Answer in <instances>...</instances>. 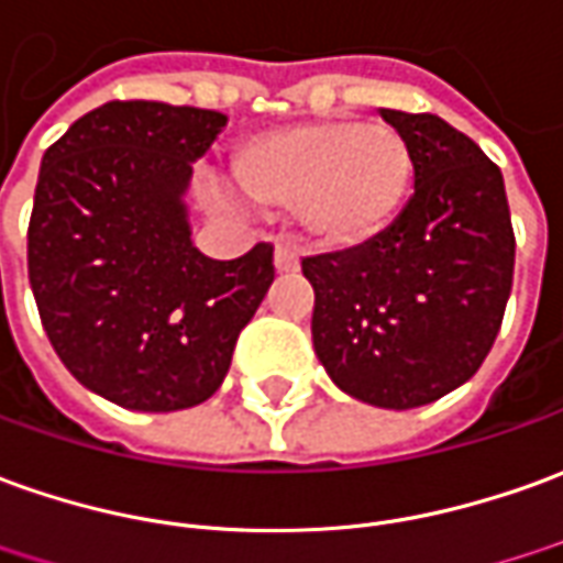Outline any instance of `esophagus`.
<instances>
[{
    "instance_id": "1",
    "label": "esophagus",
    "mask_w": 563,
    "mask_h": 563,
    "mask_svg": "<svg viewBox=\"0 0 563 563\" xmlns=\"http://www.w3.org/2000/svg\"><path fill=\"white\" fill-rule=\"evenodd\" d=\"M275 269L278 273H294L297 269V254H294V247L288 244H275Z\"/></svg>"
}]
</instances>
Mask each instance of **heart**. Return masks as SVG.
<instances>
[{"label":"heart","mask_w":563,"mask_h":563,"mask_svg":"<svg viewBox=\"0 0 563 563\" xmlns=\"http://www.w3.org/2000/svg\"><path fill=\"white\" fill-rule=\"evenodd\" d=\"M232 177L247 199L294 208L312 242L355 247L401 214L413 153L393 125L321 119L247 141L232 158Z\"/></svg>","instance_id":"b5f03b06"}]
</instances>
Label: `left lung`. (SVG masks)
I'll list each match as a JSON object with an SVG mask.
<instances>
[{
	"mask_svg": "<svg viewBox=\"0 0 563 563\" xmlns=\"http://www.w3.org/2000/svg\"><path fill=\"white\" fill-rule=\"evenodd\" d=\"M413 153V196L374 242L303 257L312 343L358 401L410 410L475 377L515 273L503 170L432 112L383 110Z\"/></svg>",
	"mask_w": 563,
	"mask_h": 563,
	"instance_id": "1",
	"label": "left lung"
}]
</instances>
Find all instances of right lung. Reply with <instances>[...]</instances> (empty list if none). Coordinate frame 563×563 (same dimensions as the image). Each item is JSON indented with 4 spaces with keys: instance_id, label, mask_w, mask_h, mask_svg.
<instances>
[{
    "instance_id": "right-lung-1",
    "label": "right lung",
    "mask_w": 563,
    "mask_h": 563,
    "mask_svg": "<svg viewBox=\"0 0 563 563\" xmlns=\"http://www.w3.org/2000/svg\"><path fill=\"white\" fill-rule=\"evenodd\" d=\"M223 125L214 110L110 100L42 156L30 288L57 358L112 405L168 413L211 398L273 285V244L211 260L189 242L192 162Z\"/></svg>"
}]
</instances>
